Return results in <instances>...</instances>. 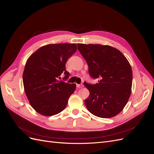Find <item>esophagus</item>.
Masks as SVG:
<instances>
[{
    "instance_id": "esophagus-1",
    "label": "esophagus",
    "mask_w": 154,
    "mask_h": 154,
    "mask_svg": "<svg viewBox=\"0 0 154 154\" xmlns=\"http://www.w3.org/2000/svg\"><path fill=\"white\" fill-rule=\"evenodd\" d=\"M76 86H77V88H78L82 87V85H81V84H76Z\"/></svg>"
}]
</instances>
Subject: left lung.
Here are the masks:
<instances>
[{
	"label": "left lung",
	"instance_id": "left-lung-1",
	"mask_svg": "<svg viewBox=\"0 0 154 154\" xmlns=\"http://www.w3.org/2000/svg\"><path fill=\"white\" fill-rule=\"evenodd\" d=\"M86 60L90 76L98 79L91 84L84 82L90 94L85 100L93 115L110 118L123 110L131 94L132 71L125 57L117 48L99 44H77Z\"/></svg>",
	"mask_w": 154,
	"mask_h": 154
}]
</instances>
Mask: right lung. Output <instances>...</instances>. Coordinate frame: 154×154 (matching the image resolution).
I'll use <instances>...</instances> for the list:
<instances>
[{"mask_svg":"<svg viewBox=\"0 0 154 154\" xmlns=\"http://www.w3.org/2000/svg\"><path fill=\"white\" fill-rule=\"evenodd\" d=\"M76 51V44H48L27 60L23 73L24 90L31 106L39 114L52 116L66 108L76 85L58 78L64 73L63 80L68 79L66 63Z\"/></svg>","mask_w":154,"mask_h":154,"instance_id":"1","label":"right lung"}]
</instances>
